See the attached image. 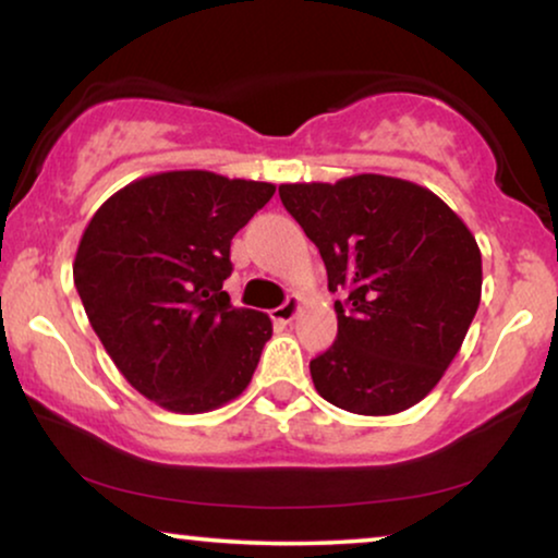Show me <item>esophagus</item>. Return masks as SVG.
<instances>
[{"instance_id":"esophagus-1","label":"esophagus","mask_w":558,"mask_h":558,"mask_svg":"<svg viewBox=\"0 0 558 558\" xmlns=\"http://www.w3.org/2000/svg\"><path fill=\"white\" fill-rule=\"evenodd\" d=\"M300 307H302V296L300 294H289L287 302L281 304V307L271 310V319H274V323H279V325H289L296 317Z\"/></svg>"}]
</instances>
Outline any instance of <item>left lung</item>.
I'll return each instance as SVG.
<instances>
[{
  "label": "left lung",
  "instance_id": "1",
  "mask_svg": "<svg viewBox=\"0 0 558 558\" xmlns=\"http://www.w3.org/2000/svg\"><path fill=\"white\" fill-rule=\"evenodd\" d=\"M279 197L319 248L338 340L310 363L332 407L391 416L424 399L460 353L483 292L475 235L416 182L353 174L287 182Z\"/></svg>",
  "mask_w": 558,
  "mask_h": 558
}]
</instances>
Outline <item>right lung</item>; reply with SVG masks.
Masks as SVG:
<instances>
[{
  "label": "right lung",
  "instance_id": "obj_1",
  "mask_svg": "<svg viewBox=\"0 0 558 558\" xmlns=\"http://www.w3.org/2000/svg\"><path fill=\"white\" fill-rule=\"evenodd\" d=\"M277 185L208 170L140 178L88 220L73 262L88 323L144 399L205 414L246 391L271 319L233 307L231 241Z\"/></svg>",
  "mask_w": 558,
  "mask_h": 558
}]
</instances>
